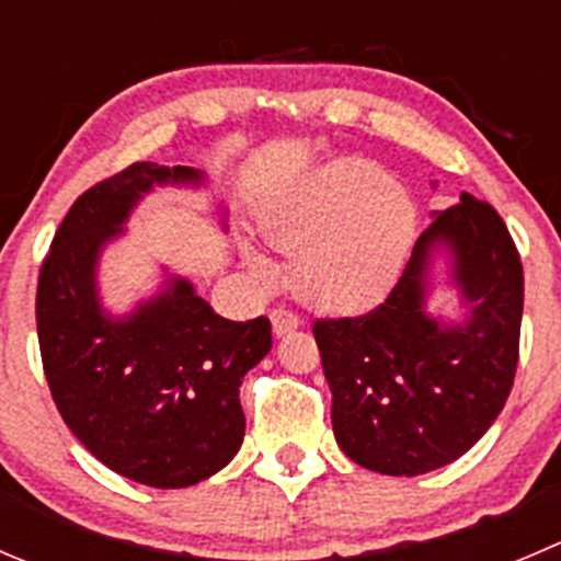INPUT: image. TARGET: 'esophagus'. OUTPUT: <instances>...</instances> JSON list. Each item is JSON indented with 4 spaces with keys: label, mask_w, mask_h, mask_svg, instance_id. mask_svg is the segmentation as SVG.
<instances>
[{
    "label": "esophagus",
    "mask_w": 561,
    "mask_h": 561,
    "mask_svg": "<svg viewBox=\"0 0 561 561\" xmlns=\"http://www.w3.org/2000/svg\"><path fill=\"white\" fill-rule=\"evenodd\" d=\"M271 325H274L276 336H285L290 334V331H296L298 325H301V320H298V314H293L290 309H274V312H271Z\"/></svg>",
    "instance_id": "1"
}]
</instances>
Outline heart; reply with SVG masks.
Returning a JSON list of instances; mask_svg holds the SVG:
<instances>
[{"instance_id": "b5f03b06", "label": "heart", "mask_w": 561, "mask_h": 561, "mask_svg": "<svg viewBox=\"0 0 561 561\" xmlns=\"http://www.w3.org/2000/svg\"><path fill=\"white\" fill-rule=\"evenodd\" d=\"M263 238L296 260V293L325 312H364L389 296L416 236V205L378 164L336 159L298 183L260 219ZM263 279L274 265L241 247Z\"/></svg>"}]
</instances>
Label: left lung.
Here are the masks:
<instances>
[{"instance_id":"left-lung-1","label":"left lung","mask_w":561,"mask_h":561,"mask_svg":"<svg viewBox=\"0 0 561 561\" xmlns=\"http://www.w3.org/2000/svg\"><path fill=\"white\" fill-rule=\"evenodd\" d=\"M438 253L459 290L460 321L426 309ZM520 314L518 249L502 216L463 192L433 214L380 307L312 325L342 453L389 477L427 474L469 453L513 389Z\"/></svg>"}]
</instances>
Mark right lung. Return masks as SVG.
<instances>
[{"instance_id":"obj_1","label":"right lung","mask_w":561,"mask_h":561,"mask_svg":"<svg viewBox=\"0 0 561 561\" xmlns=\"http://www.w3.org/2000/svg\"><path fill=\"white\" fill-rule=\"evenodd\" d=\"M161 186H205V172L139 161L76 199L43 260L37 340L65 425L106 469L150 488H188L241 449L238 386L268 356L271 323L221 318L175 274L130 312L103 307V249Z\"/></svg>"}]
</instances>
